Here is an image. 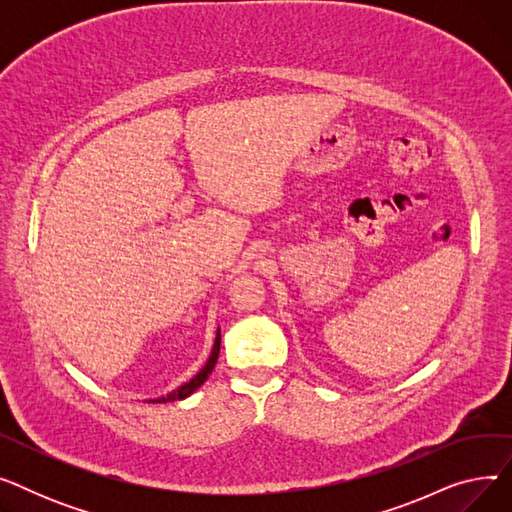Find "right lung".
I'll use <instances>...</instances> for the list:
<instances>
[{"label": "right lung", "mask_w": 512, "mask_h": 512, "mask_svg": "<svg viewBox=\"0 0 512 512\" xmlns=\"http://www.w3.org/2000/svg\"><path fill=\"white\" fill-rule=\"evenodd\" d=\"M220 344H222V334H220V328L218 332H215V340H213V348H211V355L207 359V363L197 371V375H193L191 380L184 382L182 386H178L176 390L168 392L166 396H159V398H151L147 402H174V400H184L186 396H191L197 388L203 386V382L209 378V373L213 371L215 363H218V355H220Z\"/></svg>", "instance_id": "obj_1"}]
</instances>
